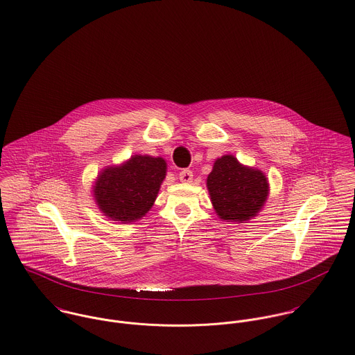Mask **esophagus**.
Instances as JSON below:
<instances>
[{"instance_id":"esophagus-1","label":"esophagus","mask_w":355,"mask_h":355,"mask_svg":"<svg viewBox=\"0 0 355 355\" xmlns=\"http://www.w3.org/2000/svg\"><path fill=\"white\" fill-rule=\"evenodd\" d=\"M192 180H193V173L191 171V170H182L181 173H180V181L181 182H185V184H189V182H192Z\"/></svg>"}]
</instances>
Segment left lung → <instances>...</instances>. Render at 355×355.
Segmentation results:
<instances>
[{
    "mask_svg": "<svg viewBox=\"0 0 355 355\" xmlns=\"http://www.w3.org/2000/svg\"><path fill=\"white\" fill-rule=\"evenodd\" d=\"M207 189L216 215L234 223H246L257 216L270 195L267 175L239 163L234 155L215 160L207 177Z\"/></svg>",
    "mask_w": 355,
    "mask_h": 355,
    "instance_id": "8db88e82",
    "label": "left lung"
}]
</instances>
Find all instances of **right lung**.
Segmentation results:
<instances>
[{
  "label": "right lung",
  "mask_w": 355,
  "mask_h": 355,
  "mask_svg": "<svg viewBox=\"0 0 355 355\" xmlns=\"http://www.w3.org/2000/svg\"><path fill=\"white\" fill-rule=\"evenodd\" d=\"M166 171L164 159L140 154L107 166L92 185L95 204L110 220L123 225L136 222L153 208Z\"/></svg>",
  "instance_id": "add662e5"
}]
</instances>
